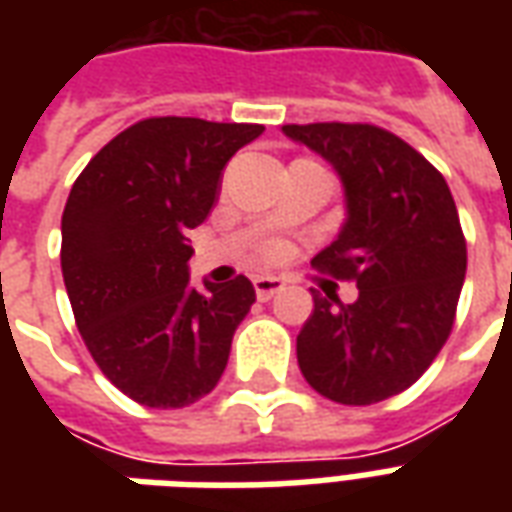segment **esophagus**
Segmentation results:
<instances>
[{"mask_svg": "<svg viewBox=\"0 0 512 512\" xmlns=\"http://www.w3.org/2000/svg\"><path fill=\"white\" fill-rule=\"evenodd\" d=\"M252 282H255V293L260 301H268L271 296H277L279 290H285V282H282V279L268 277V274H263V277H255Z\"/></svg>", "mask_w": 512, "mask_h": 512, "instance_id": "esophagus-1", "label": "esophagus"}]
</instances>
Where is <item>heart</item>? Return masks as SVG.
Wrapping results in <instances>:
<instances>
[{
    "mask_svg": "<svg viewBox=\"0 0 512 512\" xmlns=\"http://www.w3.org/2000/svg\"><path fill=\"white\" fill-rule=\"evenodd\" d=\"M279 255V249L277 246H271V249H268V257H277Z\"/></svg>",
    "mask_w": 512,
    "mask_h": 512,
    "instance_id": "1",
    "label": "heart"
}]
</instances>
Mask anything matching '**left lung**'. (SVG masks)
<instances>
[{"instance_id":"obj_1","label":"left lung","mask_w":512,"mask_h":512,"mask_svg":"<svg viewBox=\"0 0 512 512\" xmlns=\"http://www.w3.org/2000/svg\"><path fill=\"white\" fill-rule=\"evenodd\" d=\"M340 175L345 222L312 266L354 279L359 299L312 290L296 337L301 376L343 406H370L414 384L450 337L466 241L447 180L400 136L365 123L282 126Z\"/></svg>"}]
</instances>
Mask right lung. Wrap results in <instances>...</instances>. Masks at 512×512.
<instances>
[{"instance_id": "right-lung-1", "label": "right lung", "mask_w": 512, "mask_h": 512, "mask_svg": "<svg viewBox=\"0 0 512 512\" xmlns=\"http://www.w3.org/2000/svg\"><path fill=\"white\" fill-rule=\"evenodd\" d=\"M263 134L252 123L150 117L84 167L62 213V277L87 351L112 384L150 408H183L219 384L246 277L189 282V230L219 200L227 161Z\"/></svg>"}]
</instances>
